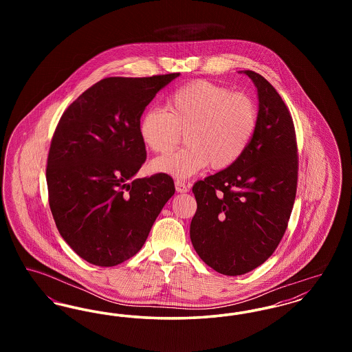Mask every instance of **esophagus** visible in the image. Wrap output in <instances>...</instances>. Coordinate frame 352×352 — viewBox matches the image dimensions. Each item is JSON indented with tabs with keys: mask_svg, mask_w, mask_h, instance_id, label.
<instances>
[{
	"mask_svg": "<svg viewBox=\"0 0 352 352\" xmlns=\"http://www.w3.org/2000/svg\"><path fill=\"white\" fill-rule=\"evenodd\" d=\"M175 190H177V192H187L188 187L184 182L178 179V181H175Z\"/></svg>",
	"mask_w": 352,
	"mask_h": 352,
	"instance_id": "34e87169",
	"label": "esophagus"
}]
</instances>
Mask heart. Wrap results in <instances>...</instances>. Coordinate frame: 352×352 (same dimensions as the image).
<instances>
[{
	"instance_id": "heart-1",
	"label": "heart",
	"mask_w": 352,
	"mask_h": 352,
	"mask_svg": "<svg viewBox=\"0 0 352 352\" xmlns=\"http://www.w3.org/2000/svg\"><path fill=\"white\" fill-rule=\"evenodd\" d=\"M256 102L226 85L195 80L174 91L166 109L149 108L138 122L141 141L158 154L173 151L184 132V149L155 158L154 173L188 178L211 165L224 170L234 165L251 144L257 128Z\"/></svg>"
}]
</instances>
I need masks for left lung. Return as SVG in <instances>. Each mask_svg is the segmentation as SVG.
Wrapping results in <instances>:
<instances>
[{
	"instance_id": "left-lung-1",
	"label": "left lung",
	"mask_w": 352,
	"mask_h": 352,
	"mask_svg": "<svg viewBox=\"0 0 352 352\" xmlns=\"http://www.w3.org/2000/svg\"><path fill=\"white\" fill-rule=\"evenodd\" d=\"M257 89L258 121L250 146L231 168L192 186L197 212L190 239L201 260L226 276L265 263L284 236L297 191L293 118L273 85L241 71Z\"/></svg>"
}]
</instances>
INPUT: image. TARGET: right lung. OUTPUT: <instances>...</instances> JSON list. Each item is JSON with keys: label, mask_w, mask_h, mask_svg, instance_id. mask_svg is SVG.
<instances>
[{"label": "right lung", "mask_w": 352, "mask_h": 352, "mask_svg": "<svg viewBox=\"0 0 352 352\" xmlns=\"http://www.w3.org/2000/svg\"><path fill=\"white\" fill-rule=\"evenodd\" d=\"M178 76L102 79L59 120L46 168L49 203L59 234L89 264L115 267L134 256L175 192L168 174L133 177L146 160L140 118Z\"/></svg>", "instance_id": "add662e5"}]
</instances>
